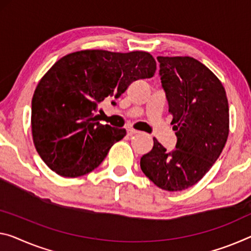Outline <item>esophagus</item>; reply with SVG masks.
Instances as JSON below:
<instances>
[{"instance_id":"esophagus-1","label":"esophagus","mask_w":251,"mask_h":251,"mask_svg":"<svg viewBox=\"0 0 251 251\" xmlns=\"http://www.w3.org/2000/svg\"><path fill=\"white\" fill-rule=\"evenodd\" d=\"M138 133H140V132H139V131L138 130H136V129H129L128 130V134H129V136H134V134H138Z\"/></svg>"}]
</instances>
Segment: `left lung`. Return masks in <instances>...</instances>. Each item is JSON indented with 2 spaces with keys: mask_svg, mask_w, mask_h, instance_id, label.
<instances>
[{
  "mask_svg": "<svg viewBox=\"0 0 251 251\" xmlns=\"http://www.w3.org/2000/svg\"><path fill=\"white\" fill-rule=\"evenodd\" d=\"M157 59L177 144L168 152L153 138V147L141 157L140 167L161 190L183 191L202 179L225 148L228 99L221 80L199 60L188 56Z\"/></svg>",
  "mask_w": 251,
  "mask_h": 251,
  "instance_id": "8db88e82",
  "label": "left lung"
}]
</instances>
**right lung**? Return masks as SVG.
Segmentation results:
<instances>
[{"label": "right lung", "mask_w": 251, "mask_h": 251, "mask_svg": "<svg viewBox=\"0 0 251 251\" xmlns=\"http://www.w3.org/2000/svg\"><path fill=\"white\" fill-rule=\"evenodd\" d=\"M156 68L146 51L87 49L56 61L38 83L31 104L32 140L45 164L71 178L99 167L126 134L100 125L99 104L118 99L134 80L152 77Z\"/></svg>", "instance_id": "obj_1"}]
</instances>
